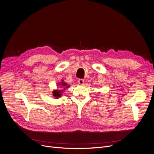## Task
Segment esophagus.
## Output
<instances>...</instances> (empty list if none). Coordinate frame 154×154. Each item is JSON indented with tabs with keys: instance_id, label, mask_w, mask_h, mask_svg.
<instances>
[{
	"instance_id": "esophagus-1",
	"label": "esophagus",
	"mask_w": 154,
	"mask_h": 154,
	"mask_svg": "<svg viewBox=\"0 0 154 154\" xmlns=\"http://www.w3.org/2000/svg\"><path fill=\"white\" fill-rule=\"evenodd\" d=\"M78 82H79V84L82 85V84L84 83V79H79V80H78Z\"/></svg>"
}]
</instances>
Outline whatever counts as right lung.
<instances>
[{"instance_id":"right-lung-1","label":"right lung","mask_w":154,"mask_h":154,"mask_svg":"<svg viewBox=\"0 0 154 154\" xmlns=\"http://www.w3.org/2000/svg\"><path fill=\"white\" fill-rule=\"evenodd\" d=\"M61 85H62V87H63V88H64L63 89L65 90L66 89V88H66V87H68V85L66 84V83H64V82H63V80H62V82H61V84H60ZM63 91H59V90H57V91H54V92H53V95L55 97V98H57V99L58 97H60L61 96V92H62Z\"/></svg>"}]
</instances>
